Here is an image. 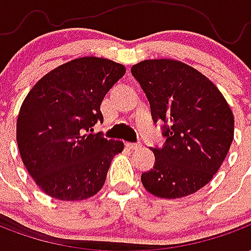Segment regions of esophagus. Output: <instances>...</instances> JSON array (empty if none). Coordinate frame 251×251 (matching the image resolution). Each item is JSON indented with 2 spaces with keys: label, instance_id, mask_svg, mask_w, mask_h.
<instances>
[{
  "label": "esophagus",
  "instance_id": "34e87169",
  "mask_svg": "<svg viewBox=\"0 0 251 251\" xmlns=\"http://www.w3.org/2000/svg\"><path fill=\"white\" fill-rule=\"evenodd\" d=\"M126 147L131 149V151H137V149H140L141 148V144H136V142H127L126 144Z\"/></svg>",
  "mask_w": 251,
  "mask_h": 251
}]
</instances>
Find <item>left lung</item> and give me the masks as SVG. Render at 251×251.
<instances>
[{"instance_id":"1","label":"left lung","mask_w":251,"mask_h":251,"mask_svg":"<svg viewBox=\"0 0 251 251\" xmlns=\"http://www.w3.org/2000/svg\"><path fill=\"white\" fill-rule=\"evenodd\" d=\"M131 74L147 94L153 120L167 124L165 145L152 148L156 164L141 175L142 185L163 199L195 194L210 183L231 147L230 106L208 77L179 60H142Z\"/></svg>"}]
</instances>
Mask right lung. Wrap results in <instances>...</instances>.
Segmentation results:
<instances>
[{
	"label": "right lung",
	"instance_id": "right-lung-1",
	"mask_svg": "<svg viewBox=\"0 0 251 251\" xmlns=\"http://www.w3.org/2000/svg\"><path fill=\"white\" fill-rule=\"evenodd\" d=\"M124 64L84 56L56 67L32 87L17 117V145L28 174L53 199L75 201L103 187L124 142L91 134L100 103L125 75Z\"/></svg>",
	"mask_w": 251,
	"mask_h": 251
}]
</instances>
